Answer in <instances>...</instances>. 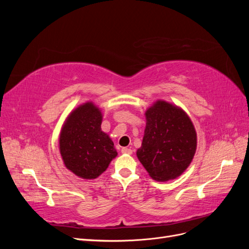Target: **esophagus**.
<instances>
[{
	"label": "esophagus",
	"mask_w": 249,
	"mask_h": 249,
	"mask_svg": "<svg viewBox=\"0 0 249 249\" xmlns=\"http://www.w3.org/2000/svg\"><path fill=\"white\" fill-rule=\"evenodd\" d=\"M122 153L125 154V155H131L133 153V150L131 148H127V147H123L122 148Z\"/></svg>",
	"instance_id": "34e87169"
}]
</instances>
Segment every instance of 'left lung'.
<instances>
[{
    "label": "left lung",
    "instance_id": "left-lung-1",
    "mask_svg": "<svg viewBox=\"0 0 249 249\" xmlns=\"http://www.w3.org/2000/svg\"><path fill=\"white\" fill-rule=\"evenodd\" d=\"M146 126L137 157L149 176L159 182L186 170L196 150V132L186 113L164 101L145 112Z\"/></svg>",
    "mask_w": 249,
    "mask_h": 249
}]
</instances>
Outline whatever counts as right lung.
<instances>
[{
  "instance_id": "add662e5",
  "label": "right lung",
  "mask_w": 249,
  "mask_h": 249,
  "mask_svg": "<svg viewBox=\"0 0 249 249\" xmlns=\"http://www.w3.org/2000/svg\"><path fill=\"white\" fill-rule=\"evenodd\" d=\"M101 124L100 109L86 103L71 113L60 134V154L65 166L82 178H97L117 156L114 143Z\"/></svg>"
}]
</instances>
